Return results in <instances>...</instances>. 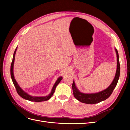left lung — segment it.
Wrapping results in <instances>:
<instances>
[{
    "label": "left lung",
    "instance_id": "obj_1",
    "mask_svg": "<svg viewBox=\"0 0 130 130\" xmlns=\"http://www.w3.org/2000/svg\"><path fill=\"white\" fill-rule=\"evenodd\" d=\"M116 52L117 53V68L115 77L114 78V80L111 85H110L106 89L103 90V91L99 93L94 94H84L78 91V89L76 87L74 81L72 85L73 92L74 97L77 100L81 102V103L85 104H95L107 99V98H109L110 95H111L114 89L116 87L120 76V67L119 63V58L118 52L117 49H116Z\"/></svg>",
    "mask_w": 130,
    "mask_h": 130
}]
</instances>
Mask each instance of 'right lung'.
<instances>
[{"mask_svg": "<svg viewBox=\"0 0 130 130\" xmlns=\"http://www.w3.org/2000/svg\"><path fill=\"white\" fill-rule=\"evenodd\" d=\"M17 49H15L14 54H13V59H12V61L11 64V78L12 80V82L13 83V85L14 86V87L16 89L17 92V93L20 95L22 98H23V99H25L26 100H29L31 101H35V102H41V101H46L48 100L49 99H50V98L52 97L53 95V94L55 92V88L56 87V86H57V85L60 83V81L62 80V77H60L58 78V80L56 81V82H55V84L54 85V87L53 88V89L52 90V92L48 95V96H42V97H36V96H30L29 95H28L27 93H26L25 92H24L23 90L20 88V87L18 86V85L17 84L16 81L15 80L14 78V76H13V64H14V55L15 54V52H16Z\"/></svg>", "mask_w": 130, "mask_h": 130, "instance_id": "obj_1", "label": "right lung"}]
</instances>
